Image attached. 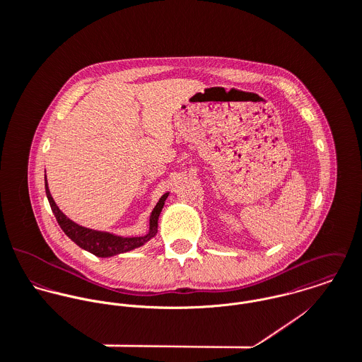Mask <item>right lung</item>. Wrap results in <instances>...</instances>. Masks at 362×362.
<instances>
[{"label":"right lung","mask_w":362,"mask_h":362,"mask_svg":"<svg viewBox=\"0 0 362 362\" xmlns=\"http://www.w3.org/2000/svg\"><path fill=\"white\" fill-rule=\"evenodd\" d=\"M45 187H46V195H47V199L50 202L52 213H54L59 227L62 228V231L78 247H81L82 250L93 254L99 258H110V257H114V255H119V254L136 250V248L145 245L148 241H151L157 234L158 216H160L163 206H164V201L167 199V197L170 194V192H165L158 199L156 206L153 207V210L151 213V218H149V231L145 235H141V237H121V235H115V234L108 233V231L93 230V228H88V227L76 224L75 221L68 218L59 210V207L57 206V204L54 202L50 189H49L46 175H45Z\"/></svg>","instance_id":"obj_1"}]
</instances>
